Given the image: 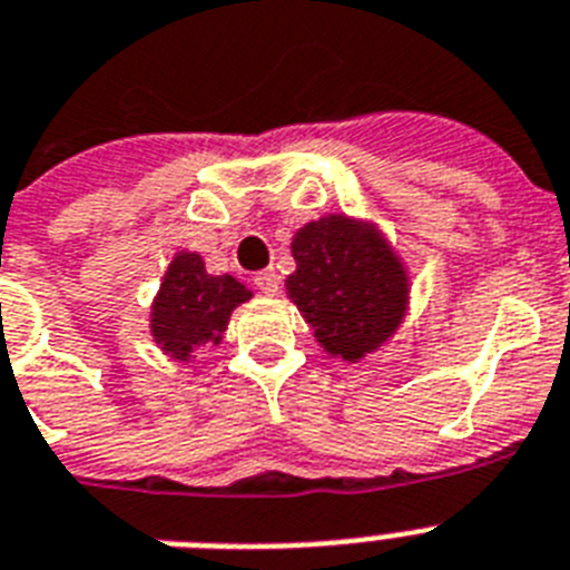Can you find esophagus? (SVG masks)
Masks as SVG:
<instances>
[{
    "label": "esophagus",
    "instance_id": "esophagus-1",
    "mask_svg": "<svg viewBox=\"0 0 570 570\" xmlns=\"http://www.w3.org/2000/svg\"><path fill=\"white\" fill-rule=\"evenodd\" d=\"M255 286L263 295H277L281 289V275L275 269H263L255 275Z\"/></svg>",
    "mask_w": 570,
    "mask_h": 570
}]
</instances>
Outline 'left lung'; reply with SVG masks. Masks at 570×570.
Listing matches in <instances>:
<instances>
[{"instance_id": "1", "label": "left lung", "mask_w": 570, "mask_h": 570, "mask_svg": "<svg viewBox=\"0 0 570 570\" xmlns=\"http://www.w3.org/2000/svg\"><path fill=\"white\" fill-rule=\"evenodd\" d=\"M293 301L315 342L342 362H362L394 338L409 315L403 257L371 219L324 214L293 237Z\"/></svg>"}]
</instances>
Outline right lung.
Instances as JSON below:
<instances>
[{"instance_id":"obj_1","label":"right lung","mask_w":570,"mask_h":570,"mask_svg":"<svg viewBox=\"0 0 570 570\" xmlns=\"http://www.w3.org/2000/svg\"><path fill=\"white\" fill-rule=\"evenodd\" d=\"M248 298L252 289L237 277L212 275L199 252L181 248L150 304L153 342L174 362H190L196 351L223 344L232 313Z\"/></svg>"}]
</instances>
